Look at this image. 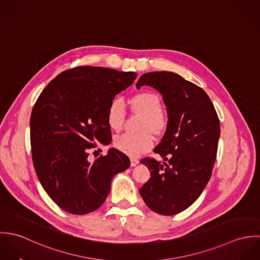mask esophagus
I'll return each mask as SVG.
<instances>
[{
  "label": "esophagus",
  "instance_id": "obj_1",
  "mask_svg": "<svg viewBox=\"0 0 260 260\" xmlns=\"http://www.w3.org/2000/svg\"><path fill=\"white\" fill-rule=\"evenodd\" d=\"M138 163H139V160H138V159H136V158H130V164H131V167L136 166Z\"/></svg>",
  "mask_w": 260,
  "mask_h": 260
}]
</instances>
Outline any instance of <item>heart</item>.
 Instances as JSON below:
<instances>
[{"mask_svg": "<svg viewBox=\"0 0 260 260\" xmlns=\"http://www.w3.org/2000/svg\"><path fill=\"white\" fill-rule=\"evenodd\" d=\"M130 105L132 110L143 117L140 121L138 133H125L114 139L113 145L120 152L137 157L140 154L148 151L154 144L155 133L163 134L169 126V118L167 114L161 109L162 102L160 97L152 92H140L135 94ZM125 119V107L120 98L113 99L107 109V123L113 131H119L122 128Z\"/></svg>", "mask_w": 260, "mask_h": 260, "instance_id": "heart-1", "label": "heart"}]
</instances>
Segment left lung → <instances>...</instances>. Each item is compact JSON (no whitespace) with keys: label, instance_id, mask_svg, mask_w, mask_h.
Instances as JSON below:
<instances>
[{"label":"left lung","instance_id":"8db88e82","mask_svg":"<svg viewBox=\"0 0 260 260\" xmlns=\"http://www.w3.org/2000/svg\"><path fill=\"white\" fill-rule=\"evenodd\" d=\"M151 86L161 93L169 126L154 149L165 162L144 158L151 178L139 190L151 210L175 215L200 196L216 159L220 123L206 92L172 72L143 74L136 87Z\"/></svg>","mask_w":260,"mask_h":260}]
</instances>
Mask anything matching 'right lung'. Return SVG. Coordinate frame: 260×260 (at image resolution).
I'll return each instance as SVG.
<instances>
[{
	"instance_id": "1",
	"label": "right lung",
	"mask_w": 260,
	"mask_h": 260,
	"mask_svg": "<svg viewBox=\"0 0 260 260\" xmlns=\"http://www.w3.org/2000/svg\"><path fill=\"white\" fill-rule=\"evenodd\" d=\"M136 76L81 66L58 75L40 94L30 119L33 164L44 190L63 210L95 211L108 196L113 177L129 168V158L117 149L93 162L89 155L112 141L108 106Z\"/></svg>"
}]
</instances>
